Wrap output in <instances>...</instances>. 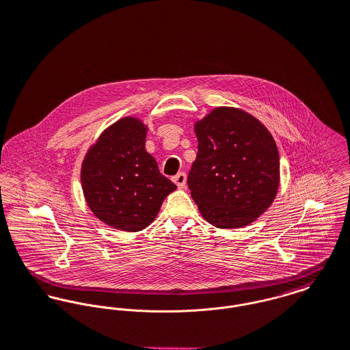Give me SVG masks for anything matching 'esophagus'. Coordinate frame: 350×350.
<instances>
[{"label": "esophagus", "mask_w": 350, "mask_h": 350, "mask_svg": "<svg viewBox=\"0 0 350 350\" xmlns=\"http://www.w3.org/2000/svg\"><path fill=\"white\" fill-rule=\"evenodd\" d=\"M173 183L180 188V189H183V188H185V183H187V174L184 173V172H180V173H177L174 177H173Z\"/></svg>", "instance_id": "34e87169"}]
</instances>
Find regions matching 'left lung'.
Returning <instances> with one entry per match:
<instances>
[{
    "label": "left lung",
    "mask_w": 350,
    "mask_h": 350,
    "mask_svg": "<svg viewBox=\"0 0 350 350\" xmlns=\"http://www.w3.org/2000/svg\"><path fill=\"white\" fill-rule=\"evenodd\" d=\"M194 131L198 152L188 187L200 213L217 228L252 223L279 187V153L270 131L232 107L212 110Z\"/></svg>",
    "instance_id": "left-lung-1"
}]
</instances>
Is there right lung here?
Instances as JSON below:
<instances>
[{"instance_id":"1","label":"right lung","mask_w":350,"mask_h":350,"mask_svg":"<svg viewBox=\"0 0 350 350\" xmlns=\"http://www.w3.org/2000/svg\"><path fill=\"white\" fill-rule=\"evenodd\" d=\"M146 127L135 118L110 126L83 161L81 185L98 219L120 231H139L154 219L176 185L145 149Z\"/></svg>"}]
</instances>
